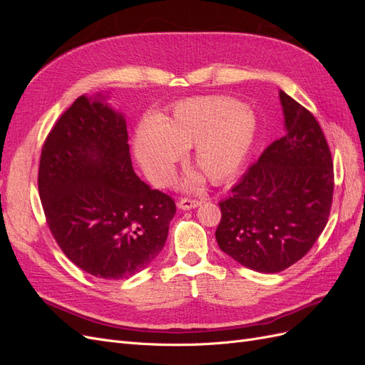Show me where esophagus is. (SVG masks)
<instances>
[{
	"label": "esophagus",
	"mask_w": 365,
	"mask_h": 365,
	"mask_svg": "<svg viewBox=\"0 0 365 365\" xmlns=\"http://www.w3.org/2000/svg\"><path fill=\"white\" fill-rule=\"evenodd\" d=\"M201 204L200 200H192V197H181V200L178 201V207L181 210H190V208H195Z\"/></svg>",
	"instance_id": "1"
}]
</instances>
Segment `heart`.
Returning <instances> with one entry per match:
<instances>
[{
	"instance_id": "1",
	"label": "heart",
	"mask_w": 365,
	"mask_h": 365,
	"mask_svg": "<svg viewBox=\"0 0 365 365\" xmlns=\"http://www.w3.org/2000/svg\"><path fill=\"white\" fill-rule=\"evenodd\" d=\"M257 121L248 108L230 97H196L176 103L170 115L145 121L137 130L135 153L153 185L172 178L184 149L195 146L193 161L212 182H224L237 173L256 137ZM190 176L185 187L196 185Z\"/></svg>"
}]
</instances>
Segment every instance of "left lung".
<instances>
[{"label": "left lung", "instance_id": "obj_1", "mask_svg": "<svg viewBox=\"0 0 365 365\" xmlns=\"http://www.w3.org/2000/svg\"><path fill=\"white\" fill-rule=\"evenodd\" d=\"M284 135L263 150L219 202V248L257 272H280L303 259L327 224L334 163L317 118L280 91Z\"/></svg>", "mask_w": 365, "mask_h": 365}]
</instances>
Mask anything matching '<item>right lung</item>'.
Here are the masks:
<instances>
[{
  "label": "right lung",
  "instance_id": "1",
  "mask_svg": "<svg viewBox=\"0 0 365 365\" xmlns=\"http://www.w3.org/2000/svg\"><path fill=\"white\" fill-rule=\"evenodd\" d=\"M39 196L48 228L76 267L105 280L146 268L163 250L175 201L132 169L123 115L81 96L42 146Z\"/></svg>",
  "mask_w": 365,
  "mask_h": 365
}]
</instances>
